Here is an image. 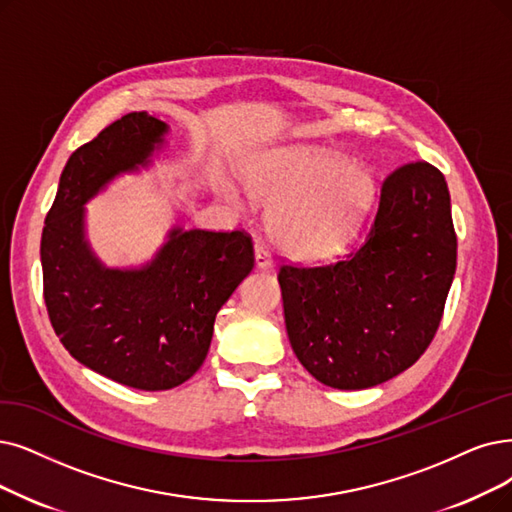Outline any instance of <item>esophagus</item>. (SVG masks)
<instances>
[{
	"label": "esophagus",
	"mask_w": 512,
	"mask_h": 512,
	"mask_svg": "<svg viewBox=\"0 0 512 512\" xmlns=\"http://www.w3.org/2000/svg\"><path fill=\"white\" fill-rule=\"evenodd\" d=\"M254 258H256V267H258L260 271H269V269L273 267L271 254H269V250L264 248V245H262L260 241L254 245Z\"/></svg>",
	"instance_id": "34e87169"
}]
</instances>
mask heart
<instances>
[{
  "label": "heart",
  "mask_w": 512,
  "mask_h": 512,
  "mask_svg": "<svg viewBox=\"0 0 512 512\" xmlns=\"http://www.w3.org/2000/svg\"><path fill=\"white\" fill-rule=\"evenodd\" d=\"M243 182L252 197L273 203L271 239L300 260L338 254L357 233L376 193L374 172L363 163H346L334 151L302 145L262 151L245 166ZM218 189L233 208H245L231 178L222 176Z\"/></svg>",
  "instance_id": "heart-1"
}]
</instances>
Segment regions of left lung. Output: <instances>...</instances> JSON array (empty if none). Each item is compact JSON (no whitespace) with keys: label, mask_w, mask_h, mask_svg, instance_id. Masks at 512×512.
Returning a JSON list of instances; mask_svg holds the SVG:
<instances>
[{"label":"left lung","mask_w":512,"mask_h":512,"mask_svg":"<svg viewBox=\"0 0 512 512\" xmlns=\"http://www.w3.org/2000/svg\"><path fill=\"white\" fill-rule=\"evenodd\" d=\"M456 250L443 174L426 161L397 168L359 250L325 267L279 269L285 327L304 370L361 391L412 367L435 338Z\"/></svg>","instance_id":"obj_1"}]
</instances>
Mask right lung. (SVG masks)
<instances>
[{
  "instance_id": "obj_1",
  "label": "right lung",
  "mask_w": 512,
  "mask_h": 512,
  "mask_svg": "<svg viewBox=\"0 0 512 512\" xmlns=\"http://www.w3.org/2000/svg\"><path fill=\"white\" fill-rule=\"evenodd\" d=\"M166 121L147 111L113 121L60 174L42 233L44 300L56 336L79 363L140 391H168L203 363L220 306L254 269L243 231H168L140 267H107L86 237V203L121 174L149 168Z\"/></svg>"
}]
</instances>
